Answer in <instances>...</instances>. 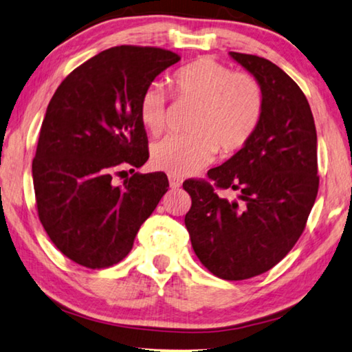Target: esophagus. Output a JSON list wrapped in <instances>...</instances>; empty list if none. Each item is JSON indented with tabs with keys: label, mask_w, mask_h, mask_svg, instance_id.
Returning <instances> with one entry per match:
<instances>
[{
	"label": "esophagus",
	"mask_w": 352,
	"mask_h": 352,
	"mask_svg": "<svg viewBox=\"0 0 352 352\" xmlns=\"http://www.w3.org/2000/svg\"><path fill=\"white\" fill-rule=\"evenodd\" d=\"M168 179H170V187H171L173 190L179 188V187L182 186V181L179 179V177H176V176H170Z\"/></svg>",
	"instance_id": "1"
}]
</instances>
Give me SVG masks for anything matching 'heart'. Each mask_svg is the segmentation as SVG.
Segmentation results:
<instances>
[{"instance_id": "1", "label": "heart", "mask_w": 352, "mask_h": 352, "mask_svg": "<svg viewBox=\"0 0 352 352\" xmlns=\"http://www.w3.org/2000/svg\"><path fill=\"white\" fill-rule=\"evenodd\" d=\"M173 90L179 100L197 104L188 135H168L151 149V162L171 176L197 173L214 160L217 149L232 155L254 135L263 112V91L248 73H234L224 63L199 57L173 73ZM168 96L162 85L149 84L138 101V117L149 134L166 123Z\"/></svg>"}]
</instances>
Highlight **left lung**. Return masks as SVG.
<instances>
[{
  "mask_svg": "<svg viewBox=\"0 0 352 352\" xmlns=\"http://www.w3.org/2000/svg\"><path fill=\"white\" fill-rule=\"evenodd\" d=\"M263 91L254 135L223 165L207 171L217 188L239 192L229 201L206 181L184 182L192 198L186 228L195 254L226 280L273 268L301 237L318 193L316 129L302 90L263 57L230 51Z\"/></svg>",
  "mask_w": 352,
  "mask_h": 352,
  "instance_id": "obj_1",
  "label": "left lung"
}]
</instances>
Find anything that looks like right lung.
<instances>
[{"instance_id": "obj_1", "label": "right lung", "mask_w": 352, "mask_h": 352, "mask_svg": "<svg viewBox=\"0 0 352 352\" xmlns=\"http://www.w3.org/2000/svg\"><path fill=\"white\" fill-rule=\"evenodd\" d=\"M179 60L162 48L115 46L73 70L51 98L32 160L38 218L57 250L82 267L123 261L168 192L162 171L134 173L123 187L112 177L148 160L138 101Z\"/></svg>"}]
</instances>
